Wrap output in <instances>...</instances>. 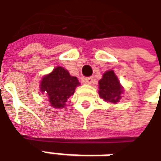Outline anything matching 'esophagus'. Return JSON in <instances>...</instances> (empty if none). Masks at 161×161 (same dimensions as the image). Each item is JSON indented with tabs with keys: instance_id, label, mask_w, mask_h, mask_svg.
Instances as JSON below:
<instances>
[{
	"instance_id": "esophagus-1",
	"label": "esophagus",
	"mask_w": 161,
	"mask_h": 161,
	"mask_svg": "<svg viewBox=\"0 0 161 161\" xmlns=\"http://www.w3.org/2000/svg\"><path fill=\"white\" fill-rule=\"evenodd\" d=\"M84 82L86 83V84H92L93 82V77H87V78H85L84 79Z\"/></svg>"
}]
</instances>
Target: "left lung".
<instances>
[{
	"label": "left lung",
	"instance_id": "8db88e82",
	"mask_svg": "<svg viewBox=\"0 0 161 161\" xmlns=\"http://www.w3.org/2000/svg\"><path fill=\"white\" fill-rule=\"evenodd\" d=\"M123 92V86L114 70L105 72L102 78L99 80L98 93L100 97L107 102L116 104L120 101Z\"/></svg>",
	"mask_w": 161,
	"mask_h": 161
}]
</instances>
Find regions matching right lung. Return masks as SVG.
Listing matches in <instances>:
<instances>
[{"instance_id":"1","label":"right lung","mask_w":161,"mask_h":161,"mask_svg":"<svg viewBox=\"0 0 161 161\" xmlns=\"http://www.w3.org/2000/svg\"><path fill=\"white\" fill-rule=\"evenodd\" d=\"M78 86V79L70 75L64 68L56 67L50 74L42 77L40 90L46 94L52 108H62L66 106L68 98L74 95Z\"/></svg>"}]
</instances>
